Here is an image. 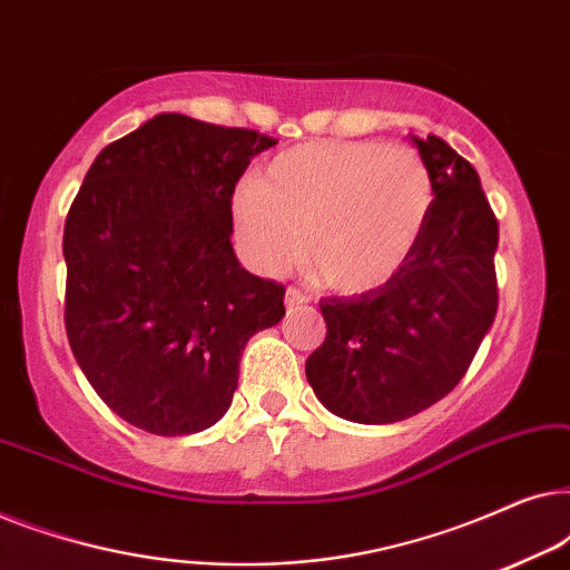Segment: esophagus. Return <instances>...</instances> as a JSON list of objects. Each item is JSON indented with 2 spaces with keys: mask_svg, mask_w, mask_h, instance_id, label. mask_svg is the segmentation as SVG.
<instances>
[{
  "mask_svg": "<svg viewBox=\"0 0 570 570\" xmlns=\"http://www.w3.org/2000/svg\"><path fill=\"white\" fill-rule=\"evenodd\" d=\"M308 303V295L303 293V291H298V287H287L285 291V306L287 308H301V306H306Z\"/></svg>",
  "mask_w": 570,
  "mask_h": 570,
  "instance_id": "34e87169",
  "label": "esophagus"
}]
</instances>
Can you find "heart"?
<instances>
[{
  "label": "heart",
  "mask_w": 570,
  "mask_h": 570,
  "mask_svg": "<svg viewBox=\"0 0 570 570\" xmlns=\"http://www.w3.org/2000/svg\"><path fill=\"white\" fill-rule=\"evenodd\" d=\"M433 205V176L412 147L326 139L283 150L240 186L233 228L254 269L277 272L303 227V259L322 283L365 293L410 259Z\"/></svg>",
  "instance_id": "heart-1"
}]
</instances>
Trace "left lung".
Wrapping results in <instances>:
<instances>
[{"instance_id":"1","label":"left lung","mask_w":570,"mask_h":570,"mask_svg":"<svg viewBox=\"0 0 570 570\" xmlns=\"http://www.w3.org/2000/svg\"><path fill=\"white\" fill-rule=\"evenodd\" d=\"M410 139L433 176L431 220L392 279L318 303L326 340L306 361L318 402L363 425L400 423L443 400L498 311V220L478 170L441 137Z\"/></svg>"}]
</instances>
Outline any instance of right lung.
<instances>
[{"label": "right lung", "instance_id": "1", "mask_svg": "<svg viewBox=\"0 0 570 570\" xmlns=\"http://www.w3.org/2000/svg\"><path fill=\"white\" fill-rule=\"evenodd\" d=\"M277 145L158 114L100 150L65 223L69 347L116 415L155 435L213 428L285 287L240 267L233 189Z\"/></svg>", "mask_w": 570, "mask_h": 570}]
</instances>
